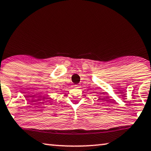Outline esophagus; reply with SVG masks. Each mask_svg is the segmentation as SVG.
Returning <instances> with one entry per match:
<instances>
[{
  "instance_id": "34e87169",
  "label": "esophagus",
  "mask_w": 151,
  "mask_h": 151,
  "mask_svg": "<svg viewBox=\"0 0 151 151\" xmlns=\"http://www.w3.org/2000/svg\"><path fill=\"white\" fill-rule=\"evenodd\" d=\"M74 87H75L76 88H80V86L78 85V84H76V85H74Z\"/></svg>"
}]
</instances>
